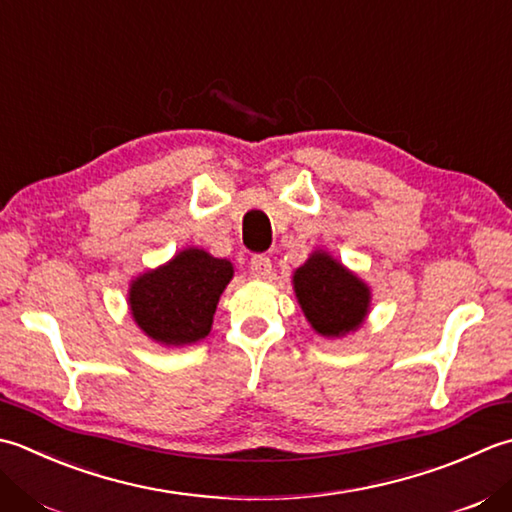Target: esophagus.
<instances>
[{
    "label": "esophagus",
    "instance_id": "esophagus-1",
    "mask_svg": "<svg viewBox=\"0 0 512 512\" xmlns=\"http://www.w3.org/2000/svg\"><path fill=\"white\" fill-rule=\"evenodd\" d=\"M270 273H273V264L266 255H255L250 259V277L255 279H268Z\"/></svg>",
    "mask_w": 512,
    "mask_h": 512
}]
</instances>
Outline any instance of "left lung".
I'll use <instances>...</instances> for the list:
<instances>
[{
	"label": "left lung",
	"instance_id": "8db88e82",
	"mask_svg": "<svg viewBox=\"0 0 512 512\" xmlns=\"http://www.w3.org/2000/svg\"><path fill=\"white\" fill-rule=\"evenodd\" d=\"M293 290L310 328L326 339H342L362 328L373 299L364 279L322 248L295 270Z\"/></svg>",
	"mask_w": 512,
	"mask_h": 512
}]
</instances>
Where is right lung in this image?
<instances>
[{
  "label": "right lung",
  "instance_id": "1",
  "mask_svg": "<svg viewBox=\"0 0 512 512\" xmlns=\"http://www.w3.org/2000/svg\"><path fill=\"white\" fill-rule=\"evenodd\" d=\"M233 275V262L188 246L166 264L130 279V317L159 346L179 348L202 342L213 328L219 297Z\"/></svg>",
  "mask_w": 512,
  "mask_h": 512
}]
</instances>
